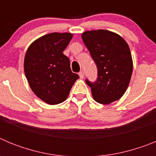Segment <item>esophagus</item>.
<instances>
[{
	"mask_svg": "<svg viewBox=\"0 0 156 156\" xmlns=\"http://www.w3.org/2000/svg\"><path fill=\"white\" fill-rule=\"evenodd\" d=\"M79 76H80V78H83V76H84V73H83V71H80L79 73Z\"/></svg>",
	"mask_w": 156,
	"mask_h": 156,
	"instance_id": "esophagus-1",
	"label": "esophagus"
}]
</instances>
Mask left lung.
Masks as SVG:
<instances>
[{"label": "left lung", "instance_id": "1", "mask_svg": "<svg viewBox=\"0 0 156 156\" xmlns=\"http://www.w3.org/2000/svg\"><path fill=\"white\" fill-rule=\"evenodd\" d=\"M82 39L98 68L94 83L86 80L94 101L108 105L119 100L129 86L133 60L125 40L105 30L86 31Z\"/></svg>", "mask_w": 156, "mask_h": 156}]
</instances>
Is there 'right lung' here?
<instances>
[{"mask_svg": "<svg viewBox=\"0 0 156 156\" xmlns=\"http://www.w3.org/2000/svg\"><path fill=\"white\" fill-rule=\"evenodd\" d=\"M73 34L52 33L40 37L28 48L24 59V72L31 90L49 105L63 102L79 76L70 69L63 51Z\"/></svg>", "mask_w": 156, "mask_h": 156, "instance_id": "1", "label": "right lung"}]
</instances>
